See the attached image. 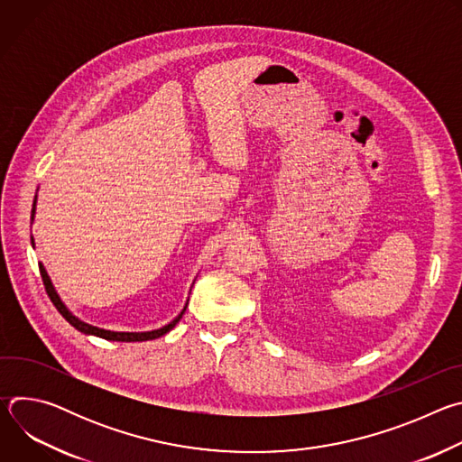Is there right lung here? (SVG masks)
<instances>
[{
  "label": "right lung",
  "instance_id": "obj_1",
  "mask_svg": "<svg viewBox=\"0 0 462 462\" xmlns=\"http://www.w3.org/2000/svg\"><path fill=\"white\" fill-rule=\"evenodd\" d=\"M34 207H36V201H34V205H32V217H34ZM40 274H42V280H43L47 296L51 298L52 305L58 309V312H60L65 319H68L75 328H79V331L84 333V335H95V337H100V338L111 340V342H146V340H155V338H159V337L170 333L171 328L175 327V323L182 318L184 310H186V307H184L182 312H180L173 321H170L168 325H164V327H161V328H155V331H148V333H115V331H106V328H98V327H93V325H89V323H84L82 319H79L77 316H73V314L69 312V309L61 303L60 296L56 294V291H54V287H52V283H51V280H49V276H47L43 265H40Z\"/></svg>",
  "mask_w": 462,
  "mask_h": 462
}]
</instances>
